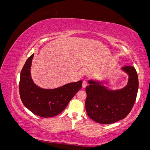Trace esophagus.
I'll list each match as a JSON object with an SVG mask.
<instances>
[{"mask_svg":"<svg viewBox=\"0 0 150 150\" xmlns=\"http://www.w3.org/2000/svg\"><path fill=\"white\" fill-rule=\"evenodd\" d=\"M87 85H88V83H87V81H83V88H86V86H87Z\"/></svg>","mask_w":150,"mask_h":150,"instance_id":"esophagus-1","label":"esophagus"}]
</instances>
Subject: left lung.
<instances>
[{
	"instance_id": "left-lung-1",
	"label": "left lung",
	"mask_w": 150,
	"mask_h": 150,
	"mask_svg": "<svg viewBox=\"0 0 150 150\" xmlns=\"http://www.w3.org/2000/svg\"><path fill=\"white\" fill-rule=\"evenodd\" d=\"M129 76L128 82L121 89L110 90L102 83L89 80L86 86V112L91 119L98 123L111 124L126 117L132 110L138 90V77L135 68L122 67Z\"/></svg>"
}]
</instances>
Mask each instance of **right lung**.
<instances>
[{
	"instance_id": "obj_1",
	"label": "right lung",
	"mask_w": 150,
	"mask_h": 150,
	"mask_svg": "<svg viewBox=\"0 0 150 150\" xmlns=\"http://www.w3.org/2000/svg\"><path fill=\"white\" fill-rule=\"evenodd\" d=\"M34 54L28 59L22 69L19 93L24 105L34 114L43 117L55 116L61 113L76 93L82 88V81L70 83L61 87L47 89L34 84L30 76Z\"/></svg>"
}]
</instances>
